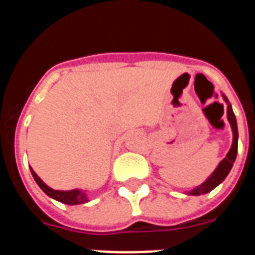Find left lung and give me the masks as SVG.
<instances>
[{"mask_svg":"<svg viewBox=\"0 0 255 255\" xmlns=\"http://www.w3.org/2000/svg\"><path fill=\"white\" fill-rule=\"evenodd\" d=\"M222 94V98L226 102L227 106V120H229L230 126H231V130H233V144H231V148L227 152L226 157H225L222 161L218 163L217 167L215 168V171L209 175L206 179V181L202 182L200 185L195 186L194 189L189 190L186 194L188 195H202L207 194L209 191H212L215 188H217L221 182L224 181L227 177V175L230 173L231 168L234 166V162L236 159V154H238V140H239V132H238V123H236L235 114L233 111V106L229 102L227 97Z\"/></svg>","mask_w":255,"mask_h":255,"instance_id":"left-lung-1","label":"left lung"}]
</instances>
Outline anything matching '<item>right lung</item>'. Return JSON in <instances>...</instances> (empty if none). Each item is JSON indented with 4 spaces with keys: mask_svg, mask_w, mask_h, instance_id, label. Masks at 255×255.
Wrapping results in <instances>:
<instances>
[{
    "mask_svg": "<svg viewBox=\"0 0 255 255\" xmlns=\"http://www.w3.org/2000/svg\"><path fill=\"white\" fill-rule=\"evenodd\" d=\"M30 172L34 177L35 182L38 184L42 190L48 195L52 199L57 200L64 204H69V206H78V204H84L89 202V195L87 194V190H83V189H73V190H55V189L49 188L46 182H43V180L38 176L37 173L34 172V170L30 167Z\"/></svg>",
    "mask_w": 255,
    "mask_h": 255,
    "instance_id": "obj_1",
    "label": "right lung"
}]
</instances>
